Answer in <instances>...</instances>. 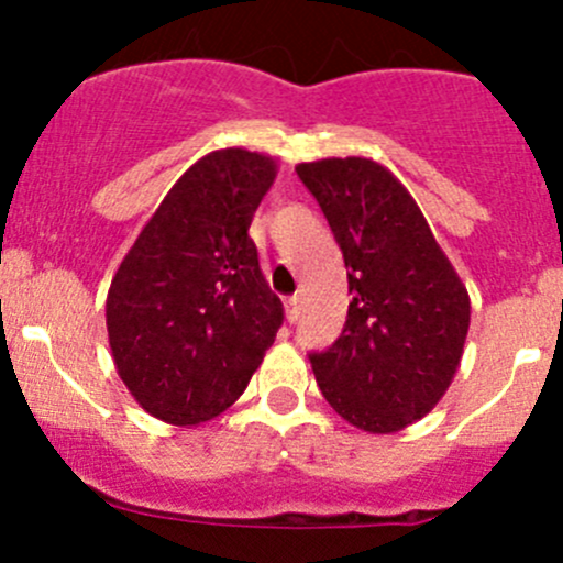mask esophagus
I'll list each match as a JSON object with an SVG mask.
<instances>
[{
	"label": "esophagus",
	"instance_id": "34e87169",
	"mask_svg": "<svg viewBox=\"0 0 563 563\" xmlns=\"http://www.w3.org/2000/svg\"><path fill=\"white\" fill-rule=\"evenodd\" d=\"M299 316V294H294V297L286 299V318L288 321H297Z\"/></svg>",
	"mask_w": 563,
	"mask_h": 563
}]
</instances>
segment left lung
<instances>
[{"label":"left lung","mask_w":563,"mask_h":563,"mask_svg":"<svg viewBox=\"0 0 563 563\" xmlns=\"http://www.w3.org/2000/svg\"><path fill=\"white\" fill-rule=\"evenodd\" d=\"M349 269V318L310 354L329 406L365 433H395L435 408L455 378L471 299L422 209L367 157L299 163Z\"/></svg>","instance_id":"obj_1"}]
</instances>
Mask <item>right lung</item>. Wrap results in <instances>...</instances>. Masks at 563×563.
Listing matches in <instances>:
<instances>
[{"instance_id": "1", "label": "right lung", "mask_w": 563, "mask_h": 563, "mask_svg": "<svg viewBox=\"0 0 563 563\" xmlns=\"http://www.w3.org/2000/svg\"><path fill=\"white\" fill-rule=\"evenodd\" d=\"M277 176L269 155L229 146L192 163L113 275L106 327L119 378L179 428L223 413L275 343L283 302L247 236Z\"/></svg>"}]
</instances>
